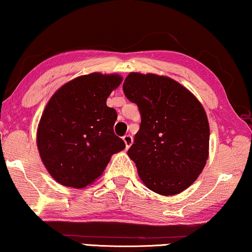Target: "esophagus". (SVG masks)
Listing matches in <instances>:
<instances>
[{
	"label": "esophagus",
	"mask_w": 252,
	"mask_h": 252,
	"mask_svg": "<svg viewBox=\"0 0 252 252\" xmlns=\"http://www.w3.org/2000/svg\"><path fill=\"white\" fill-rule=\"evenodd\" d=\"M123 140H124V142H125V146H126V149H128V148L132 146V143H133V137L129 135V134H127V135H125L123 137Z\"/></svg>",
	"instance_id": "34e87169"
}]
</instances>
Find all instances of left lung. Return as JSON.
<instances>
[{
	"label": "left lung",
	"instance_id": "8db88e82",
	"mask_svg": "<svg viewBox=\"0 0 252 252\" xmlns=\"http://www.w3.org/2000/svg\"><path fill=\"white\" fill-rule=\"evenodd\" d=\"M123 91L141 115L127 151L141 180L160 195L184 191L209 156L210 128L202 104L179 82L156 74L129 73Z\"/></svg>",
	"mask_w": 252,
	"mask_h": 252
}]
</instances>
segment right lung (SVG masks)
I'll return each mask as SVG.
<instances>
[{"label": "right lung", "mask_w": 252, "mask_h": 252, "mask_svg": "<svg viewBox=\"0 0 252 252\" xmlns=\"http://www.w3.org/2000/svg\"><path fill=\"white\" fill-rule=\"evenodd\" d=\"M122 80L117 74L81 75L62 86L48 102L37 127V149L61 185H91L112 155L125 149V142L113 132L116 110L106 105Z\"/></svg>", "instance_id": "right-lung-1"}]
</instances>
